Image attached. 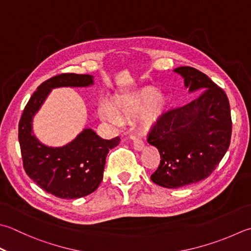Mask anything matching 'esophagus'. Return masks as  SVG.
<instances>
[{
	"label": "esophagus",
	"mask_w": 251,
	"mask_h": 251,
	"mask_svg": "<svg viewBox=\"0 0 251 251\" xmlns=\"http://www.w3.org/2000/svg\"><path fill=\"white\" fill-rule=\"evenodd\" d=\"M134 148L137 151H141L145 148V144L140 138H134Z\"/></svg>",
	"instance_id": "34e87169"
}]
</instances>
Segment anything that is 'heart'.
Listing matches in <instances>:
<instances>
[{"label": "heart", "instance_id": "b5f03b06", "mask_svg": "<svg viewBox=\"0 0 251 251\" xmlns=\"http://www.w3.org/2000/svg\"><path fill=\"white\" fill-rule=\"evenodd\" d=\"M166 105V98L162 93H155L153 89H145L135 96L120 98L113 102L112 107L100 106L99 115L103 121L119 125L120 116H136L145 113L147 120H153L164 110Z\"/></svg>", "mask_w": 251, "mask_h": 251}]
</instances>
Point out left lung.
<instances>
[{
	"mask_svg": "<svg viewBox=\"0 0 251 251\" xmlns=\"http://www.w3.org/2000/svg\"><path fill=\"white\" fill-rule=\"evenodd\" d=\"M174 72L184 78L195 100L162 113L148 136L160 152L154 184L179 188L207 178L226 153L232 136V119L226 93L200 71L181 66Z\"/></svg>",
	"mask_w": 251,
	"mask_h": 251,
	"instance_id": "1",
	"label": "left lung"
}]
</instances>
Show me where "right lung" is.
Returning a JSON list of instances; mask_svg holds the SVG:
<instances>
[{"instance_id":"obj_1","label":"right lung","mask_w":251,"mask_h":251,"mask_svg":"<svg viewBox=\"0 0 251 251\" xmlns=\"http://www.w3.org/2000/svg\"><path fill=\"white\" fill-rule=\"evenodd\" d=\"M92 85L91 75L62 74L54 76L37 88L19 121L18 140L25 171L39 187L62 199L85 197L99 187L106 155L121 139L119 137L103 139L93 129L85 128L65 146L49 147L33 134V116L52 89Z\"/></svg>"}]
</instances>
